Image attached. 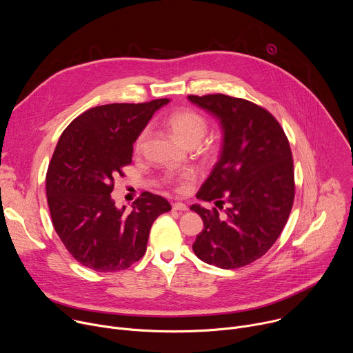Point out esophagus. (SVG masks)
<instances>
[{
    "label": "esophagus",
    "mask_w": 353,
    "mask_h": 353,
    "mask_svg": "<svg viewBox=\"0 0 353 353\" xmlns=\"http://www.w3.org/2000/svg\"><path fill=\"white\" fill-rule=\"evenodd\" d=\"M172 208H173V211H187L188 210V207L183 203H173Z\"/></svg>",
    "instance_id": "esophagus-1"
}]
</instances>
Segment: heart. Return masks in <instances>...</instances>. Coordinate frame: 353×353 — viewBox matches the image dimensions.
I'll return each instance as SVG.
<instances>
[{"instance_id": "heart-1", "label": "heart", "mask_w": 353, "mask_h": 353, "mask_svg": "<svg viewBox=\"0 0 353 353\" xmlns=\"http://www.w3.org/2000/svg\"><path fill=\"white\" fill-rule=\"evenodd\" d=\"M168 130L172 132V135L180 142L183 143L184 146L187 148H195L201 143V141L204 139V137L207 135L208 132V121L207 119L192 110V109H181V110H177V112H173L172 114L168 116L166 121H165ZM148 128L142 130L135 142H134V150L137 154H139L141 150L143 149V145L148 139ZM192 172L190 170H185L177 176L174 174H170V176H166L165 177V181L170 185H181L183 183L188 181L192 179Z\"/></svg>"}]
</instances>
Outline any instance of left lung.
Here are the masks:
<instances>
[{"label":"left lung","mask_w":353,"mask_h":353,"mask_svg":"<svg viewBox=\"0 0 353 353\" xmlns=\"http://www.w3.org/2000/svg\"><path fill=\"white\" fill-rule=\"evenodd\" d=\"M216 116L223 131L219 161L196 198L216 201L219 216L192 205L204 229L192 244L207 264L234 270L261 259L282 233L294 199V170L288 137L278 120L250 100L222 93L188 94Z\"/></svg>","instance_id":"1"}]
</instances>
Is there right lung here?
Returning a JSON list of instances; mask_svg holds the SVG:
<instances>
[{
	"label": "right lung",
	"instance_id": "add662e5",
	"mask_svg": "<svg viewBox=\"0 0 353 353\" xmlns=\"http://www.w3.org/2000/svg\"><path fill=\"white\" fill-rule=\"evenodd\" d=\"M168 102L96 106L63 131L46 174L47 204L60 240L83 267L96 272L130 268L143 257L154 221L172 210L163 196L148 191L130 212L116 208L112 198L138 134Z\"/></svg>",
	"mask_w": 353,
	"mask_h": 353
}]
</instances>
